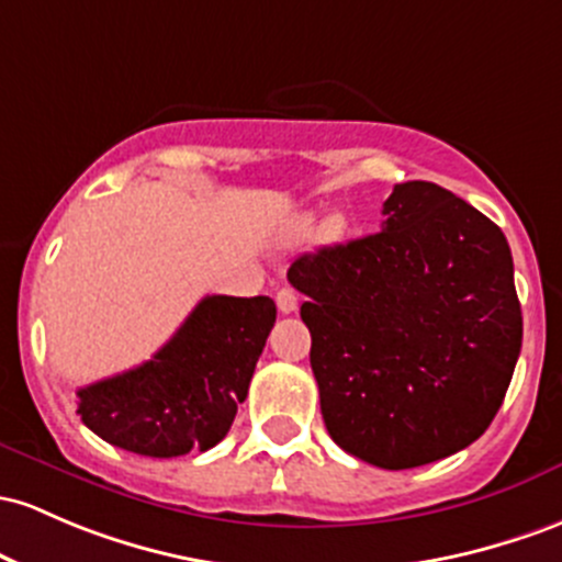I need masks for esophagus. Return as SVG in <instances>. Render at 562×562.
Masks as SVG:
<instances>
[{
    "label": "esophagus",
    "mask_w": 562,
    "mask_h": 562,
    "mask_svg": "<svg viewBox=\"0 0 562 562\" xmlns=\"http://www.w3.org/2000/svg\"><path fill=\"white\" fill-rule=\"evenodd\" d=\"M274 301H277V310L282 314H291L299 310V295H295L293 288H282V291H277Z\"/></svg>",
    "instance_id": "obj_1"
}]
</instances>
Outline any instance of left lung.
<instances>
[{
    "label": "left lung",
    "instance_id": "left-lung-1",
    "mask_svg": "<svg viewBox=\"0 0 562 562\" xmlns=\"http://www.w3.org/2000/svg\"><path fill=\"white\" fill-rule=\"evenodd\" d=\"M306 295L325 427L344 451L411 470L477 440L502 408L522 344L502 229L453 191L397 183L381 232L288 269Z\"/></svg>",
    "mask_w": 562,
    "mask_h": 562
}]
</instances>
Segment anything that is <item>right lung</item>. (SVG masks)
<instances>
[{"instance_id": "add662e5", "label": "right lung", "mask_w": 562, "mask_h": 562, "mask_svg": "<svg viewBox=\"0 0 562 562\" xmlns=\"http://www.w3.org/2000/svg\"><path fill=\"white\" fill-rule=\"evenodd\" d=\"M274 319L269 295H205L151 360L82 386L77 413L101 440L131 453L207 451L248 397Z\"/></svg>"}]
</instances>
